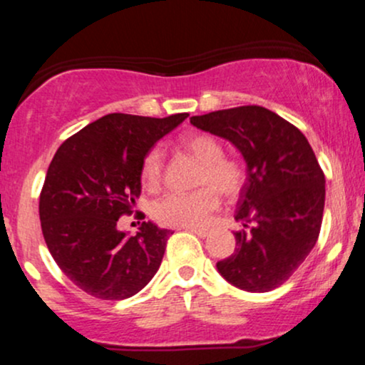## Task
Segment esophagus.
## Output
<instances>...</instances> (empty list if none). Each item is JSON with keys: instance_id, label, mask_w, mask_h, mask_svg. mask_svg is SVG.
<instances>
[{"instance_id": "34e87169", "label": "esophagus", "mask_w": 365, "mask_h": 365, "mask_svg": "<svg viewBox=\"0 0 365 365\" xmlns=\"http://www.w3.org/2000/svg\"><path fill=\"white\" fill-rule=\"evenodd\" d=\"M183 230H187V232H190V233H195V235L200 237V238L207 237V233H209V230H206V228H195V226H187V228H183Z\"/></svg>"}]
</instances>
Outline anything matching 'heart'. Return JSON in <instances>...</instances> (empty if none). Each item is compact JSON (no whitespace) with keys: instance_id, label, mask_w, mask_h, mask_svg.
Segmentation results:
<instances>
[{"instance_id":"1","label":"heart","mask_w":365,"mask_h":365,"mask_svg":"<svg viewBox=\"0 0 365 365\" xmlns=\"http://www.w3.org/2000/svg\"><path fill=\"white\" fill-rule=\"evenodd\" d=\"M183 148L197 161L202 163L199 177L200 190L182 194L171 192L158 200L153 207V215L158 223L166 226H202L207 223L209 216L216 211L220 204L216 187L225 197H235L245 183V170L237 159L225 158L223 145L207 133H194L183 140ZM142 182L149 190H156L161 185L163 177V154L159 149H153L142 163ZM212 186L215 187L212 188Z\"/></svg>"}]
</instances>
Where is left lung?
Returning <instances> with one entry per match:
<instances>
[{
    "label": "left lung",
    "instance_id": "left-lung-1",
    "mask_svg": "<svg viewBox=\"0 0 365 365\" xmlns=\"http://www.w3.org/2000/svg\"><path fill=\"white\" fill-rule=\"evenodd\" d=\"M194 127L228 140L245 161L235 220L237 250L216 264L228 283L269 292L299 269L316 245L324 211V175L299 128L262 106L192 116Z\"/></svg>",
    "mask_w": 365,
    "mask_h": 365
}]
</instances>
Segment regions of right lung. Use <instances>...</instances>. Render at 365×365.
<instances>
[{
	"mask_svg": "<svg viewBox=\"0 0 365 365\" xmlns=\"http://www.w3.org/2000/svg\"><path fill=\"white\" fill-rule=\"evenodd\" d=\"M187 116L111 113L54 154L39 199L41 228L60 269L89 295L128 299L158 273L170 230L144 221L130 237L118 220L135 206L149 150Z\"/></svg>",
	"mask_w": 365,
	"mask_h": 365,
	"instance_id": "add662e5",
	"label": "right lung"
}]
</instances>
